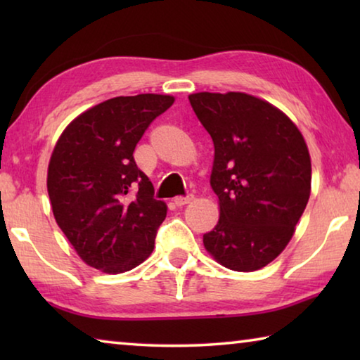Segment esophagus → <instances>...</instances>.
<instances>
[{"mask_svg": "<svg viewBox=\"0 0 360 360\" xmlns=\"http://www.w3.org/2000/svg\"><path fill=\"white\" fill-rule=\"evenodd\" d=\"M193 200V195H187V197H174V205L176 206H184V205H188Z\"/></svg>", "mask_w": 360, "mask_h": 360, "instance_id": "34e87169", "label": "esophagus"}]
</instances>
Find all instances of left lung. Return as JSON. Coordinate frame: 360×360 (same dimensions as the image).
<instances>
[{
	"label": "left lung",
	"instance_id": "left-lung-1",
	"mask_svg": "<svg viewBox=\"0 0 360 360\" xmlns=\"http://www.w3.org/2000/svg\"><path fill=\"white\" fill-rule=\"evenodd\" d=\"M214 143L219 222L203 235L217 264L255 271L284 251L311 193V158L281 109L243 92L188 95Z\"/></svg>",
	"mask_w": 360,
	"mask_h": 360
}]
</instances>
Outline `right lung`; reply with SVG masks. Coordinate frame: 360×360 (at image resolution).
Masks as SVG:
<instances>
[{"instance_id":"obj_1","label":"right lung","mask_w":360,"mask_h":360,"mask_svg":"<svg viewBox=\"0 0 360 360\" xmlns=\"http://www.w3.org/2000/svg\"><path fill=\"white\" fill-rule=\"evenodd\" d=\"M172 95L115 96L79 114L60 135L47 168L53 217L79 257L109 275L154 251L165 202L136 167L133 150Z\"/></svg>"}]
</instances>
